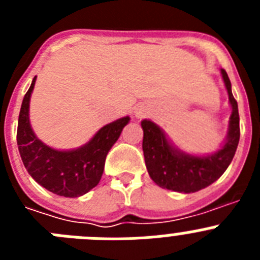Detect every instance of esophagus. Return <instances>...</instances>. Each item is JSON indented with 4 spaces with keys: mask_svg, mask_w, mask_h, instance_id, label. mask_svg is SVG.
Segmentation results:
<instances>
[{
    "mask_svg": "<svg viewBox=\"0 0 260 260\" xmlns=\"http://www.w3.org/2000/svg\"><path fill=\"white\" fill-rule=\"evenodd\" d=\"M135 116H137L138 118H141V117L144 116V113H143V112H142L141 109H137V110H135Z\"/></svg>",
    "mask_w": 260,
    "mask_h": 260,
    "instance_id": "obj_1",
    "label": "esophagus"
}]
</instances>
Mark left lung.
Here are the masks:
<instances>
[{
    "label": "left lung",
    "instance_id": "8db88e82",
    "mask_svg": "<svg viewBox=\"0 0 260 260\" xmlns=\"http://www.w3.org/2000/svg\"><path fill=\"white\" fill-rule=\"evenodd\" d=\"M229 96L232 114L228 132L217 151L203 155L185 152L174 146L165 132L151 119L141 122L143 128V155L148 174L153 182L172 191H199L219 180L232 162L240 142L238 105L232 93V84L224 69H220Z\"/></svg>",
    "mask_w": 260,
    "mask_h": 260
}]
</instances>
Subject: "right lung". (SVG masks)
Returning <instances> with one entry per match:
<instances>
[{"instance_id":"1","label":"right lung","mask_w":260,"mask_h":260,"mask_svg":"<svg viewBox=\"0 0 260 260\" xmlns=\"http://www.w3.org/2000/svg\"><path fill=\"white\" fill-rule=\"evenodd\" d=\"M36 77L23 98L18 119L17 143L29 176L53 194L78 198L92 190L104 172L105 157L119 138L130 117L107 123L87 143L71 150H57L36 137L29 122V102Z\"/></svg>"}]
</instances>
